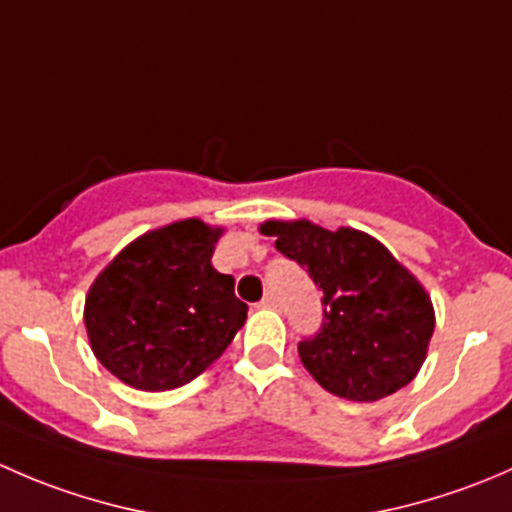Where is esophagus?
Listing matches in <instances>:
<instances>
[{"instance_id": "esophagus-1", "label": "esophagus", "mask_w": 512, "mask_h": 512, "mask_svg": "<svg viewBox=\"0 0 512 512\" xmlns=\"http://www.w3.org/2000/svg\"><path fill=\"white\" fill-rule=\"evenodd\" d=\"M260 307H262V309H277V297H275V294H272V292H267L265 297H262Z\"/></svg>"}]
</instances>
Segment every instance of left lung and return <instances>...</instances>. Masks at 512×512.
<instances>
[{
    "label": "left lung",
    "mask_w": 512,
    "mask_h": 512,
    "mask_svg": "<svg viewBox=\"0 0 512 512\" xmlns=\"http://www.w3.org/2000/svg\"><path fill=\"white\" fill-rule=\"evenodd\" d=\"M282 255L322 289V329L297 347L304 369L329 394L379 401L409 384L426 359L436 317L421 282L354 227L324 230L309 220H267Z\"/></svg>",
    "instance_id": "1"
}]
</instances>
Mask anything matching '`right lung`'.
I'll return each mask as SVG.
<instances>
[{
  "label": "right lung",
  "instance_id": "obj_1",
  "mask_svg": "<svg viewBox=\"0 0 512 512\" xmlns=\"http://www.w3.org/2000/svg\"><path fill=\"white\" fill-rule=\"evenodd\" d=\"M223 227L188 218L123 247L86 294L96 359L123 384L168 391L203 374L247 319L235 280L213 267Z\"/></svg>",
  "mask_w": 512,
  "mask_h": 512
}]
</instances>
